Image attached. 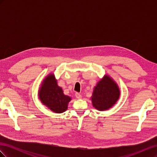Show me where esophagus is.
<instances>
[{
    "mask_svg": "<svg viewBox=\"0 0 157 157\" xmlns=\"http://www.w3.org/2000/svg\"><path fill=\"white\" fill-rule=\"evenodd\" d=\"M75 96L77 99H81L82 98V95L79 93H76Z\"/></svg>",
    "mask_w": 157,
    "mask_h": 157,
    "instance_id": "34e87169",
    "label": "esophagus"
}]
</instances>
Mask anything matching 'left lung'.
Segmentation results:
<instances>
[{"instance_id": "obj_1", "label": "left lung", "mask_w": 157, "mask_h": 157, "mask_svg": "<svg viewBox=\"0 0 157 157\" xmlns=\"http://www.w3.org/2000/svg\"><path fill=\"white\" fill-rule=\"evenodd\" d=\"M121 96V90L112 77L105 75L94 88L90 99L98 111H106L115 105Z\"/></svg>"}]
</instances>
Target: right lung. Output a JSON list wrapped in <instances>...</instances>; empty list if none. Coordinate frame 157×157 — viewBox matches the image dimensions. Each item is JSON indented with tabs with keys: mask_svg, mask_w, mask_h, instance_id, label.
<instances>
[{
	"mask_svg": "<svg viewBox=\"0 0 157 157\" xmlns=\"http://www.w3.org/2000/svg\"><path fill=\"white\" fill-rule=\"evenodd\" d=\"M38 97L42 105L56 113H62L67 111L68 104L72 99L64 94L52 72L46 75L42 80L38 91Z\"/></svg>",
	"mask_w": 157,
	"mask_h": 157,
	"instance_id": "add662e5",
	"label": "right lung"
}]
</instances>
